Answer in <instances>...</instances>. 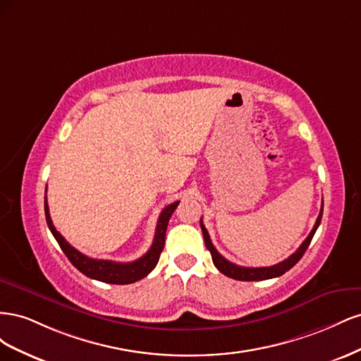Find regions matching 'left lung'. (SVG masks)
<instances>
[{"label":"left lung","mask_w":361,"mask_h":361,"mask_svg":"<svg viewBox=\"0 0 361 361\" xmlns=\"http://www.w3.org/2000/svg\"><path fill=\"white\" fill-rule=\"evenodd\" d=\"M322 211H324V203L321 207V212L318 215V220H316L312 232L309 233V236L304 239V243L300 245V248L295 251L293 255H290L288 259H285L283 262L277 265H272V267H262V268H247V267H239L232 264V262H228L226 257H223L220 253H218L216 248L212 245L211 243V238L209 233H207L206 227L203 224V221L200 220V227H202V232H203V238H204V245L206 248L211 251V256H212V262L214 265L216 267V269L223 272L224 276L235 279V280H241V281H257V280H268V279H274V277H280L285 274L286 271H289L297 262L302 257V255L305 253V250L309 248L310 243H312V238L316 232V228L319 227L321 224V218H322Z\"/></svg>","instance_id":"left-lung-1"}]
</instances>
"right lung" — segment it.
I'll return each instance as SVG.
<instances>
[{
    "label": "right lung",
    "instance_id": "add662e5",
    "mask_svg": "<svg viewBox=\"0 0 361 361\" xmlns=\"http://www.w3.org/2000/svg\"><path fill=\"white\" fill-rule=\"evenodd\" d=\"M178 204L179 202H174L164 207L158 218L155 238H154V243H152V247L149 248V251L145 256H141L134 262H128V264L113 262V260H104V259H92L89 256L80 253L76 248H73L66 239L56 231V227H54L51 215H49L47 197H45V216H47L49 231L54 235V238L57 239L63 253L66 255V257L71 260V264L76 269L81 271L84 276L99 280V281L111 283V285H129V283L145 279L149 272L157 267L164 244H166V232H167L169 220L171 214L174 212V209L178 207Z\"/></svg>",
    "mask_w": 361,
    "mask_h": 361
}]
</instances>
